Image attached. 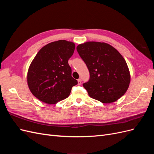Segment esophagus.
I'll return each instance as SVG.
<instances>
[{"instance_id":"34e87169","label":"esophagus","mask_w":154,"mask_h":154,"mask_svg":"<svg viewBox=\"0 0 154 154\" xmlns=\"http://www.w3.org/2000/svg\"><path fill=\"white\" fill-rule=\"evenodd\" d=\"M78 84L79 85L82 84V80H81L80 78L78 79Z\"/></svg>"}]
</instances>
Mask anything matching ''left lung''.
Segmentation results:
<instances>
[{"instance_id": "8db88e82", "label": "left lung", "mask_w": 154, "mask_h": 154, "mask_svg": "<svg viewBox=\"0 0 154 154\" xmlns=\"http://www.w3.org/2000/svg\"><path fill=\"white\" fill-rule=\"evenodd\" d=\"M76 49L90 72L89 80L83 84L90 97L110 103L124 95L130 74L127 62L117 49L98 42L79 44Z\"/></svg>"}]
</instances>
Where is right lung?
I'll use <instances>...</instances> for the list:
<instances>
[{
	"mask_svg": "<svg viewBox=\"0 0 154 154\" xmlns=\"http://www.w3.org/2000/svg\"><path fill=\"white\" fill-rule=\"evenodd\" d=\"M75 44L65 40L51 42L42 48L31 63L27 82L31 93L48 104L67 98L78 82L71 76L68 63Z\"/></svg>",
	"mask_w": 154,
	"mask_h": 154,
	"instance_id": "1",
	"label": "right lung"
}]
</instances>
